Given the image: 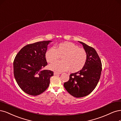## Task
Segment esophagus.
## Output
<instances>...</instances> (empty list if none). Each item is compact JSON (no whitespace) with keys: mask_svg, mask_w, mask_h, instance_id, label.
<instances>
[{"mask_svg":"<svg viewBox=\"0 0 121 121\" xmlns=\"http://www.w3.org/2000/svg\"><path fill=\"white\" fill-rule=\"evenodd\" d=\"M53 74H54V75H55V76H56V75H59V74H60V73H57L55 72V73H53Z\"/></svg>","mask_w":121,"mask_h":121,"instance_id":"obj_1","label":"esophagus"}]
</instances>
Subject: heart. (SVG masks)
<instances>
[{"instance_id": "obj_1", "label": "heart", "mask_w": 121, "mask_h": 121, "mask_svg": "<svg viewBox=\"0 0 121 121\" xmlns=\"http://www.w3.org/2000/svg\"><path fill=\"white\" fill-rule=\"evenodd\" d=\"M61 56V61L50 64L48 69L57 73L65 72L69 69L72 72H77L85 66L87 53L85 50L80 48L72 43L65 42L58 44L56 48H52L45 53L48 62L55 61Z\"/></svg>"}]
</instances>
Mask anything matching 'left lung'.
<instances>
[{"label": "left lung", "instance_id": "obj_1", "mask_svg": "<svg viewBox=\"0 0 121 121\" xmlns=\"http://www.w3.org/2000/svg\"><path fill=\"white\" fill-rule=\"evenodd\" d=\"M82 44L87 53L86 63L81 70L69 75V80L64 83L68 93L76 98H82L91 93L100 78L102 62L95 50L86 43Z\"/></svg>", "mask_w": 121, "mask_h": 121}]
</instances>
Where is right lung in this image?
Returning <instances> with one entry per match:
<instances>
[{"label": "right lung", "instance_id": "obj_1", "mask_svg": "<svg viewBox=\"0 0 121 121\" xmlns=\"http://www.w3.org/2000/svg\"><path fill=\"white\" fill-rule=\"evenodd\" d=\"M52 41H43L27 44L16 55L13 61L14 76L24 92L37 95L47 89L53 72L41 70L48 65L45 53Z\"/></svg>", "mask_w": 121, "mask_h": 121}]
</instances>
